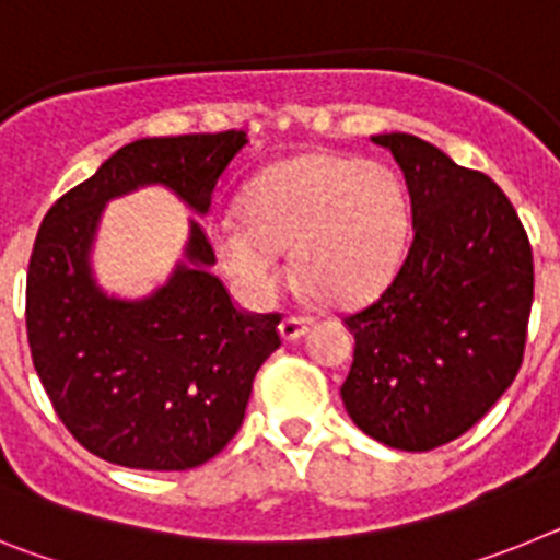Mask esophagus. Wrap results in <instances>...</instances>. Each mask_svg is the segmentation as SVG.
I'll list each match as a JSON object with an SVG mask.
<instances>
[{
  "instance_id": "esophagus-1",
  "label": "esophagus",
  "mask_w": 560,
  "mask_h": 560,
  "mask_svg": "<svg viewBox=\"0 0 560 560\" xmlns=\"http://www.w3.org/2000/svg\"><path fill=\"white\" fill-rule=\"evenodd\" d=\"M305 330H308V319L305 316H285L283 323H280V336L285 341H296L300 336H305Z\"/></svg>"
}]
</instances>
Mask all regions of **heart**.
Here are the masks:
<instances>
[{
    "label": "heart",
    "mask_w": 560,
    "mask_h": 560,
    "mask_svg": "<svg viewBox=\"0 0 560 560\" xmlns=\"http://www.w3.org/2000/svg\"><path fill=\"white\" fill-rule=\"evenodd\" d=\"M244 219L212 226L226 275L255 300L275 294L280 252L294 249L300 283L325 305H355L387 285L412 230L404 182L378 162L305 153L257 176Z\"/></svg>",
    "instance_id": "obj_1"
}]
</instances>
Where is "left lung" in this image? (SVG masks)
Listing matches in <instances>:
<instances>
[{
  "instance_id": "obj_1",
  "label": "left lung",
  "mask_w": 560,
  "mask_h": 560,
  "mask_svg": "<svg viewBox=\"0 0 560 560\" xmlns=\"http://www.w3.org/2000/svg\"><path fill=\"white\" fill-rule=\"evenodd\" d=\"M407 179L412 241L384 294L345 325L355 339L341 384L350 420L400 452L459 438L522 368L533 249L511 199L412 133L370 137Z\"/></svg>"
}]
</instances>
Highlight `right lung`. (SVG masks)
I'll list each match as a JSON object with an SVG mask.
<instances>
[{
	"mask_svg": "<svg viewBox=\"0 0 560 560\" xmlns=\"http://www.w3.org/2000/svg\"><path fill=\"white\" fill-rule=\"evenodd\" d=\"M246 142L244 131L133 140L44 215L27 269L30 355L63 427L106 463L187 471L215 457L280 348V316L237 311L212 275L199 221L151 294H108L92 266L108 201L160 185L205 219Z\"/></svg>",
	"mask_w": 560,
	"mask_h": 560,
	"instance_id": "obj_1",
	"label": "right lung"
}]
</instances>
